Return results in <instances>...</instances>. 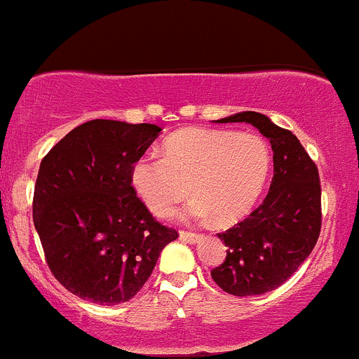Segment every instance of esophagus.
<instances>
[{"mask_svg": "<svg viewBox=\"0 0 359 359\" xmlns=\"http://www.w3.org/2000/svg\"><path fill=\"white\" fill-rule=\"evenodd\" d=\"M180 239L186 241L189 244H198L199 241L203 239L201 233H196V232H186V230H180Z\"/></svg>", "mask_w": 359, "mask_h": 359, "instance_id": "esophagus-1", "label": "esophagus"}]
</instances>
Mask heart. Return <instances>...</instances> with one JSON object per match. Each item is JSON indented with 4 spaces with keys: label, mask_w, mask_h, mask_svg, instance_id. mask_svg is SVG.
<instances>
[{
    "label": "heart",
    "mask_w": 359,
    "mask_h": 359,
    "mask_svg": "<svg viewBox=\"0 0 359 359\" xmlns=\"http://www.w3.org/2000/svg\"><path fill=\"white\" fill-rule=\"evenodd\" d=\"M270 165L269 142L256 132L189 127L163 142V158L139 156L130 167V184L158 217L172 213L192 192L196 199L182 211L184 220L215 217L218 224H230L252 208Z\"/></svg>",
    "instance_id": "obj_1"
}]
</instances>
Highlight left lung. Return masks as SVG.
<instances>
[{"mask_svg":"<svg viewBox=\"0 0 359 359\" xmlns=\"http://www.w3.org/2000/svg\"><path fill=\"white\" fill-rule=\"evenodd\" d=\"M218 123L246 122L270 139L273 179L262 205L248 218L218 233L227 246L211 278L233 296H258L277 289L301 266L322 229L318 168L299 139L258 111H241Z\"/></svg>","mask_w":359,"mask_h":359,"instance_id":"8db88e82","label":"left lung"}]
</instances>
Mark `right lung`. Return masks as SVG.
Returning <instances> with one entry per match:
<instances>
[{"instance_id": "right-lung-1", "label": "right lung", "mask_w": 359, "mask_h": 359, "mask_svg": "<svg viewBox=\"0 0 359 359\" xmlns=\"http://www.w3.org/2000/svg\"><path fill=\"white\" fill-rule=\"evenodd\" d=\"M161 129L90 120L43 158L32 217L56 280L81 299L118 304L153 273L161 249L179 237L156 222L130 184V167Z\"/></svg>"}]
</instances>
